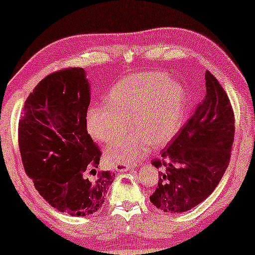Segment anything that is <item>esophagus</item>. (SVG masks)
I'll use <instances>...</instances> for the list:
<instances>
[{"mask_svg":"<svg viewBox=\"0 0 255 255\" xmlns=\"http://www.w3.org/2000/svg\"><path fill=\"white\" fill-rule=\"evenodd\" d=\"M129 169H133V166L127 165V164H124V163H119V164L115 165V170H118L119 172L127 171V170H129Z\"/></svg>","mask_w":255,"mask_h":255,"instance_id":"1","label":"esophagus"}]
</instances>
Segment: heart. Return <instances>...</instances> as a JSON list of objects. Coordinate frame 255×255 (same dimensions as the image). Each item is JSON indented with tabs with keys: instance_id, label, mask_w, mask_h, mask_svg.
I'll return each mask as SVG.
<instances>
[{
	"instance_id": "heart-1",
	"label": "heart",
	"mask_w": 255,
	"mask_h": 255,
	"mask_svg": "<svg viewBox=\"0 0 255 255\" xmlns=\"http://www.w3.org/2000/svg\"><path fill=\"white\" fill-rule=\"evenodd\" d=\"M107 105L87 111V128L95 139L110 142L133 131L107 148L114 163L136 162L150 145L160 147L171 141L182 125L186 96L177 81L162 72H148L124 78L108 93Z\"/></svg>"
}]
</instances>
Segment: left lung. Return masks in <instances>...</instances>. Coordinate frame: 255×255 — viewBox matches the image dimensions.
Segmentation results:
<instances>
[{
    "label": "left lung",
    "instance_id": "left-lung-1",
    "mask_svg": "<svg viewBox=\"0 0 255 255\" xmlns=\"http://www.w3.org/2000/svg\"><path fill=\"white\" fill-rule=\"evenodd\" d=\"M206 95L169 145L152 164L158 171V186L151 203L164 212L193 209L215 191L231 157L235 116L222 85L205 72Z\"/></svg>",
    "mask_w": 255,
    "mask_h": 255
}]
</instances>
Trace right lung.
<instances>
[{
    "mask_svg": "<svg viewBox=\"0 0 255 255\" xmlns=\"http://www.w3.org/2000/svg\"><path fill=\"white\" fill-rule=\"evenodd\" d=\"M90 85L83 68L46 75L26 99L19 148L27 176L58 211H98L115 174L97 171L102 152L87 133Z\"/></svg>",
    "mask_w": 255,
    "mask_h": 255,
    "instance_id": "right-lung-1",
    "label": "right lung"
}]
</instances>
